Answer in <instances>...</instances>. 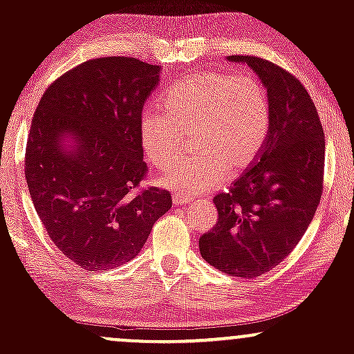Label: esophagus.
Listing matches in <instances>:
<instances>
[{
  "label": "esophagus",
  "instance_id": "esophagus-1",
  "mask_svg": "<svg viewBox=\"0 0 354 354\" xmlns=\"http://www.w3.org/2000/svg\"><path fill=\"white\" fill-rule=\"evenodd\" d=\"M173 203H174V206H186V205H189V200L188 198H183V196H178V194H174Z\"/></svg>",
  "mask_w": 354,
  "mask_h": 354
}]
</instances>
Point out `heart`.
Wrapping results in <instances>:
<instances>
[{
	"label": "heart",
	"instance_id": "b5f03b06",
	"mask_svg": "<svg viewBox=\"0 0 354 354\" xmlns=\"http://www.w3.org/2000/svg\"><path fill=\"white\" fill-rule=\"evenodd\" d=\"M165 113L146 111L140 140L146 160L158 169L174 163L193 135V149L160 176V185L198 196L218 188L228 173L241 174L256 163L270 133V100L251 76L201 71L165 93Z\"/></svg>",
	"mask_w": 354,
	"mask_h": 354
}]
</instances>
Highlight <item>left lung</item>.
<instances>
[{
    "label": "left lung",
    "instance_id": "left-lung-1",
    "mask_svg": "<svg viewBox=\"0 0 354 354\" xmlns=\"http://www.w3.org/2000/svg\"><path fill=\"white\" fill-rule=\"evenodd\" d=\"M246 63L270 100V133L256 163L213 198L218 223L200 238L203 259L239 278H254L283 261L310 226L324 173V133L318 111L296 76L256 56Z\"/></svg>",
    "mask_w": 354,
    "mask_h": 354
}]
</instances>
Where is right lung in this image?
<instances>
[{
    "mask_svg": "<svg viewBox=\"0 0 354 354\" xmlns=\"http://www.w3.org/2000/svg\"><path fill=\"white\" fill-rule=\"evenodd\" d=\"M161 66L126 56L89 59L48 86L31 121L24 176L51 241L86 271L131 261L171 194L141 188L145 101Z\"/></svg>",
    "mask_w": 354,
    "mask_h": 354,
    "instance_id": "add662e5",
    "label": "right lung"
}]
</instances>
